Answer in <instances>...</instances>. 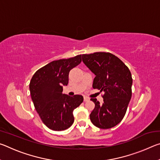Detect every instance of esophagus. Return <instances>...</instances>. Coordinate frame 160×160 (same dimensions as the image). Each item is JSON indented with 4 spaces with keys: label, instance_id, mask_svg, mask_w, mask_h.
<instances>
[{
    "label": "esophagus",
    "instance_id": "esophagus-1",
    "mask_svg": "<svg viewBox=\"0 0 160 160\" xmlns=\"http://www.w3.org/2000/svg\"><path fill=\"white\" fill-rule=\"evenodd\" d=\"M89 99H89L88 97H84V102H85L89 101Z\"/></svg>",
    "mask_w": 160,
    "mask_h": 160
}]
</instances>
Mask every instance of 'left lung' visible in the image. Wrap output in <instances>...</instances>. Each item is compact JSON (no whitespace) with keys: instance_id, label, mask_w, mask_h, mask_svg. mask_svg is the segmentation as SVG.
Listing matches in <instances>:
<instances>
[{"instance_id":"1","label":"left lung","mask_w":160,"mask_h":160,"mask_svg":"<svg viewBox=\"0 0 160 160\" xmlns=\"http://www.w3.org/2000/svg\"><path fill=\"white\" fill-rule=\"evenodd\" d=\"M82 61L95 75L92 88L104 92L102 104H95L90 113L94 126L108 129L117 125L126 114L132 96V79L128 68L117 56L109 52L82 54Z\"/></svg>"}]
</instances>
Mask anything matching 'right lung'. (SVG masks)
I'll use <instances>...</instances> for the list:
<instances>
[{"label":"right lung","instance_id":"obj_1","mask_svg":"<svg viewBox=\"0 0 160 160\" xmlns=\"http://www.w3.org/2000/svg\"><path fill=\"white\" fill-rule=\"evenodd\" d=\"M81 54L74 57L53 61L35 72L29 90L42 122L53 131H64L74 122L72 112L83 102V97L62 94L63 85L68 83L70 70L79 65Z\"/></svg>","mask_w":160,"mask_h":160}]
</instances>
